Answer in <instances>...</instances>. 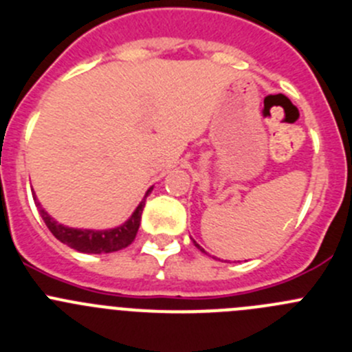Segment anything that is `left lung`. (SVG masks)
I'll use <instances>...</instances> for the list:
<instances>
[{
  "mask_svg": "<svg viewBox=\"0 0 352 352\" xmlns=\"http://www.w3.org/2000/svg\"><path fill=\"white\" fill-rule=\"evenodd\" d=\"M195 245H197V247H199V249H200V250H202V252H206V250H204V249H202V247H200V245H199V243H195Z\"/></svg>",
  "mask_w": 352,
  "mask_h": 352,
  "instance_id": "left-lung-1",
  "label": "left lung"
}]
</instances>
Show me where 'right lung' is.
<instances>
[{
    "mask_svg": "<svg viewBox=\"0 0 352 352\" xmlns=\"http://www.w3.org/2000/svg\"><path fill=\"white\" fill-rule=\"evenodd\" d=\"M152 188L146 190L145 197L140 202V206L136 207L135 212L131 214L128 221L117 228L112 230H79V228H69V226H63L58 221L53 219L48 212L41 207V204L38 202L34 195V202L38 206L39 214H41L43 221L46 223L50 232L53 233L56 240H60L62 243H67L72 249L79 250V252L85 254H107V252H116V250L124 249L128 247L129 243L135 240L136 233L140 228V221H142V212L143 207H145L146 197L150 195Z\"/></svg>",
    "mask_w": 352,
    "mask_h": 352,
    "instance_id": "right-lung-1",
    "label": "right lung"
}]
</instances>
